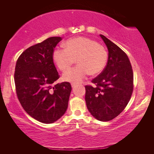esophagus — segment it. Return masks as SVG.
Segmentation results:
<instances>
[{"mask_svg":"<svg viewBox=\"0 0 154 154\" xmlns=\"http://www.w3.org/2000/svg\"><path fill=\"white\" fill-rule=\"evenodd\" d=\"M75 86H76V84H75V83H71V87H75Z\"/></svg>","mask_w":154,"mask_h":154,"instance_id":"34e87169","label":"esophagus"}]
</instances>
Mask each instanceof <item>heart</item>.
<instances>
[{"label": "heart", "instance_id": "heart-1", "mask_svg": "<svg viewBox=\"0 0 154 154\" xmlns=\"http://www.w3.org/2000/svg\"><path fill=\"white\" fill-rule=\"evenodd\" d=\"M108 52L103 45L85 37L71 38L66 41L65 48H56L53 51V59L57 68L62 72L67 71L75 60L76 67L63 75L65 81L79 83L90 75L100 73L108 61Z\"/></svg>", "mask_w": 154, "mask_h": 154}]
</instances>
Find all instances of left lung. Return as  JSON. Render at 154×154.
<instances>
[{
  "instance_id": "obj_1",
  "label": "left lung",
  "mask_w": 154,
  "mask_h": 154,
  "mask_svg": "<svg viewBox=\"0 0 154 154\" xmlns=\"http://www.w3.org/2000/svg\"><path fill=\"white\" fill-rule=\"evenodd\" d=\"M109 50L105 68L85 85V101L92 115L100 121L114 119L129 103L134 89V74L129 58L122 50L103 35H100Z\"/></svg>"
}]
</instances>
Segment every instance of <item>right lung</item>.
<instances>
[{
	"label": "right lung",
	"mask_w": 154,
	"mask_h": 154,
	"mask_svg": "<svg viewBox=\"0 0 154 154\" xmlns=\"http://www.w3.org/2000/svg\"><path fill=\"white\" fill-rule=\"evenodd\" d=\"M61 40L51 37L26 49L16 61V93L23 109L34 119L53 123L68 106L71 84H55L60 78L53 60V51Z\"/></svg>",
	"instance_id": "1"
}]
</instances>
